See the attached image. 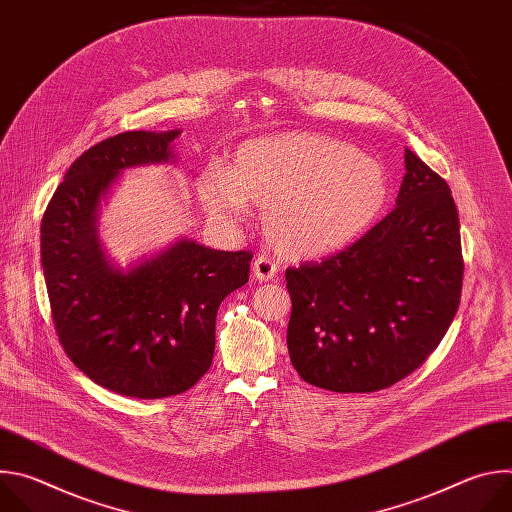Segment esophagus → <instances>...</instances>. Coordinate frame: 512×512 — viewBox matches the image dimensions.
I'll list each match as a JSON object with an SVG mask.
<instances>
[{
	"mask_svg": "<svg viewBox=\"0 0 512 512\" xmlns=\"http://www.w3.org/2000/svg\"><path fill=\"white\" fill-rule=\"evenodd\" d=\"M277 273V263L273 259H269L267 255H259L253 261V275L259 281H271Z\"/></svg>",
	"mask_w": 512,
	"mask_h": 512,
	"instance_id": "esophagus-1",
	"label": "esophagus"
}]
</instances>
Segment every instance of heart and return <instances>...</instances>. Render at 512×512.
<instances>
[{"instance_id": "obj_1", "label": "heart", "mask_w": 512, "mask_h": 512, "mask_svg": "<svg viewBox=\"0 0 512 512\" xmlns=\"http://www.w3.org/2000/svg\"><path fill=\"white\" fill-rule=\"evenodd\" d=\"M198 194L223 223H235L249 202L265 206V233L279 251L320 257L375 225L391 182L377 158L340 139L287 131L241 143L229 170L200 176Z\"/></svg>"}]
</instances>
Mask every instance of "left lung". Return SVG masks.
Segmentation results:
<instances>
[{
	"instance_id": "1",
	"label": "left lung",
	"mask_w": 512,
	"mask_h": 512,
	"mask_svg": "<svg viewBox=\"0 0 512 512\" xmlns=\"http://www.w3.org/2000/svg\"><path fill=\"white\" fill-rule=\"evenodd\" d=\"M397 206L344 251L285 271L287 350L298 375L373 393L411 375L446 336L464 259L452 190L411 150Z\"/></svg>"
}]
</instances>
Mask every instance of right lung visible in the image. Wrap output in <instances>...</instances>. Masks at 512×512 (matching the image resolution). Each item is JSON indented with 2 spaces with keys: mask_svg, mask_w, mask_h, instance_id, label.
Here are the masks:
<instances>
[{
  "mask_svg": "<svg viewBox=\"0 0 512 512\" xmlns=\"http://www.w3.org/2000/svg\"><path fill=\"white\" fill-rule=\"evenodd\" d=\"M172 131H125L72 162L40 227L42 269L58 340L93 383L125 397L162 399L210 369L216 312L249 281V251L178 239L127 271L97 235L101 200L119 174L176 160Z\"/></svg>",
  "mask_w": 512,
  "mask_h": 512,
  "instance_id": "obj_1",
  "label": "right lung"
}]
</instances>
